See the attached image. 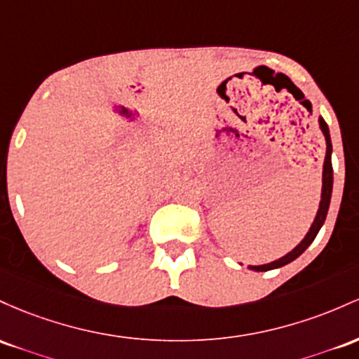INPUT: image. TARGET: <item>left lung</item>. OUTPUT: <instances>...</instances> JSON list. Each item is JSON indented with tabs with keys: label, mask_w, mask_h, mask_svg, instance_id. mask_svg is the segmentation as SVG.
Returning <instances> with one entry per match:
<instances>
[{
	"label": "left lung",
	"mask_w": 359,
	"mask_h": 359,
	"mask_svg": "<svg viewBox=\"0 0 359 359\" xmlns=\"http://www.w3.org/2000/svg\"><path fill=\"white\" fill-rule=\"evenodd\" d=\"M319 126L322 134L325 137V159H324V171H322V193H320V203H319V210H317L316 219H313L312 225H310L307 236L302 239V243L293 248L288 255H285L280 259L271 261L268 264H259V266H249V269L252 271H269V269H276L285 266V264L292 263L293 259H297L305 249L309 248L310 244L313 243L316 236L319 233L320 227L325 222V217H327V210H329V205H331V195H332V161H331V154H332V144H331V134H329V127L325 123V120L319 116Z\"/></svg>",
	"instance_id": "8db88e82"
}]
</instances>
